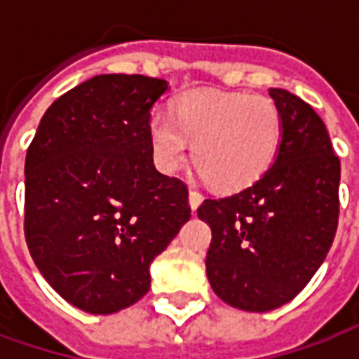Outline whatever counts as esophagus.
<instances>
[{"mask_svg":"<svg viewBox=\"0 0 359 359\" xmlns=\"http://www.w3.org/2000/svg\"><path fill=\"white\" fill-rule=\"evenodd\" d=\"M188 202H190V208H192V211H196L198 208H200V203L203 202V196L200 194V192H196V190H190Z\"/></svg>","mask_w":359,"mask_h":359,"instance_id":"obj_1","label":"esophagus"}]
</instances>
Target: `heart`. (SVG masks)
Returning a JSON list of instances; mask_svg holds the SVG:
<instances>
[{"mask_svg":"<svg viewBox=\"0 0 359 359\" xmlns=\"http://www.w3.org/2000/svg\"><path fill=\"white\" fill-rule=\"evenodd\" d=\"M283 138V117L267 95L190 90L169 115L148 125L149 149L163 172L179 171L192 142V163L217 190H241L264 175Z\"/></svg>","mask_w":359,"mask_h":359,"instance_id":"b5f03b06","label":"heart"}]
</instances>
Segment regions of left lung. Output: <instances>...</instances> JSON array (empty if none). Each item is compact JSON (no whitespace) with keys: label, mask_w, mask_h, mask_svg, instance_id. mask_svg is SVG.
I'll use <instances>...</instances> for the list:
<instances>
[{"label":"left lung","mask_w":359,"mask_h":359,"mask_svg":"<svg viewBox=\"0 0 359 359\" xmlns=\"http://www.w3.org/2000/svg\"><path fill=\"white\" fill-rule=\"evenodd\" d=\"M283 117L275 163L241 192L208 198L205 271L219 298L264 313L290 302L323 264L339 226L340 159L313 107L271 88Z\"/></svg>","instance_id":"8db88e82"}]
</instances>
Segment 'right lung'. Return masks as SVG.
Wrapping results in <instances>:
<instances>
[{"instance_id": "add662e5", "label": "right lung", "mask_w": 359, "mask_h": 359, "mask_svg": "<svg viewBox=\"0 0 359 359\" xmlns=\"http://www.w3.org/2000/svg\"><path fill=\"white\" fill-rule=\"evenodd\" d=\"M167 82L97 74L43 113L25 163V238L74 308L107 316L149 290V264L190 219L188 188L154 167L148 125Z\"/></svg>"}]
</instances>
